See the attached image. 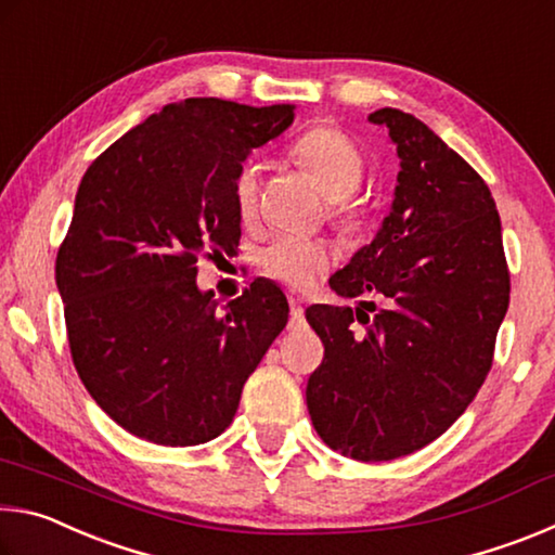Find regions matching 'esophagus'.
Segmentation results:
<instances>
[{
	"mask_svg": "<svg viewBox=\"0 0 555 555\" xmlns=\"http://www.w3.org/2000/svg\"><path fill=\"white\" fill-rule=\"evenodd\" d=\"M288 308H291V327H300L304 321V306H300V300L291 296L288 298Z\"/></svg>",
	"mask_w": 555,
	"mask_h": 555,
	"instance_id": "34e87169",
	"label": "esophagus"
}]
</instances>
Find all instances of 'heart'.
<instances>
[{"instance_id": "b5f03b06", "label": "heart", "mask_w": 555, "mask_h": 555, "mask_svg": "<svg viewBox=\"0 0 555 555\" xmlns=\"http://www.w3.org/2000/svg\"><path fill=\"white\" fill-rule=\"evenodd\" d=\"M294 158L331 195L333 218L343 228H357L364 205L354 191L364 178V154L343 129L323 125L308 129L294 144ZM234 210L251 220L259 205V166L242 164L232 181ZM333 264L331 244L321 240L279 237L259 251V267L291 288H311Z\"/></svg>"}]
</instances>
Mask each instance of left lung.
Instances as JSON below:
<instances>
[{"label":"left lung","mask_w":555,"mask_h":555,"mask_svg":"<svg viewBox=\"0 0 555 555\" xmlns=\"http://www.w3.org/2000/svg\"><path fill=\"white\" fill-rule=\"evenodd\" d=\"M370 121L397 146V191L377 237L331 288L384 308H308L325 357L306 403L325 446L382 463L443 436L480 391L509 308V267L480 173L406 112L384 107Z\"/></svg>","instance_id":"left-lung-1"}]
</instances>
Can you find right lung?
Instances as JSON below:
<instances>
[{
	"label": "right lung",
	"instance_id": "add662e5",
	"mask_svg": "<svg viewBox=\"0 0 555 555\" xmlns=\"http://www.w3.org/2000/svg\"><path fill=\"white\" fill-rule=\"evenodd\" d=\"M291 121L294 105L188 98L129 129L82 176L55 284L78 377L131 436L218 438L286 327L276 284L255 279L220 311L195 286V264L237 247L234 173Z\"/></svg>",
	"mask_w": 555,
	"mask_h": 555
}]
</instances>
